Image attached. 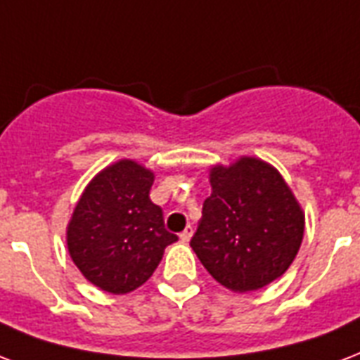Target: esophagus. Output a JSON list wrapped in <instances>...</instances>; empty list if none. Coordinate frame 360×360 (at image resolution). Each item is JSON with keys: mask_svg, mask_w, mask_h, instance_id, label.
Masks as SVG:
<instances>
[{"mask_svg": "<svg viewBox=\"0 0 360 360\" xmlns=\"http://www.w3.org/2000/svg\"><path fill=\"white\" fill-rule=\"evenodd\" d=\"M192 232H194V230H192V226H186V229L183 230V232H181V234H179L181 241H188V240H191Z\"/></svg>", "mask_w": 360, "mask_h": 360, "instance_id": "1", "label": "esophagus"}]
</instances>
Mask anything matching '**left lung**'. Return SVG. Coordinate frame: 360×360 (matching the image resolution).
Segmentation results:
<instances>
[{"instance_id": "obj_1", "label": "left lung", "mask_w": 360, "mask_h": 360, "mask_svg": "<svg viewBox=\"0 0 360 360\" xmlns=\"http://www.w3.org/2000/svg\"><path fill=\"white\" fill-rule=\"evenodd\" d=\"M210 177L211 196L191 247L226 289H262L283 276L300 249V205L278 169L259 158L215 166Z\"/></svg>"}]
</instances>
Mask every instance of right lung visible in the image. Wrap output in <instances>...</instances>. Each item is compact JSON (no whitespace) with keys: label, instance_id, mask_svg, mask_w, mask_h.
Here are the masks:
<instances>
[{"label":"right lung","instance_id":"add662e5","mask_svg":"<svg viewBox=\"0 0 360 360\" xmlns=\"http://www.w3.org/2000/svg\"><path fill=\"white\" fill-rule=\"evenodd\" d=\"M155 175L137 162L120 160L90 181L68 226V249L90 283L126 295L153 276L164 249L177 241L150 202Z\"/></svg>","mask_w":360,"mask_h":360}]
</instances>
